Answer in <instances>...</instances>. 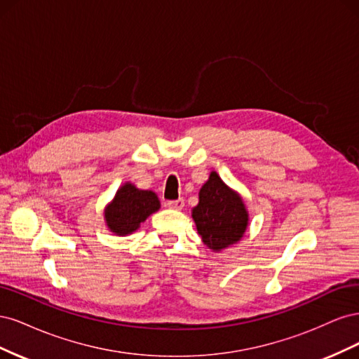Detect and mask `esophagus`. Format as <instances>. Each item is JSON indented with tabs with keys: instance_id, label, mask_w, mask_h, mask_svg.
<instances>
[{
	"instance_id": "34e87169",
	"label": "esophagus",
	"mask_w": 359,
	"mask_h": 359,
	"mask_svg": "<svg viewBox=\"0 0 359 359\" xmlns=\"http://www.w3.org/2000/svg\"><path fill=\"white\" fill-rule=\"evenodd\" d=\"M166 206L170 210H182L184 206V199H177V201H169L166 202Z\"/></svg>"
}]
</instances>
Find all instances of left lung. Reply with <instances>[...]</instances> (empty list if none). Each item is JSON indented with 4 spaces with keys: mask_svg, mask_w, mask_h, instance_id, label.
Masks as SVG:
<instances>
[{
    "mask_svg": "<svg viewBox=\"0 0 359 359\" xmlns=\"http://www.w3.org/2000/svg\"><path fill=\"white\" fill-rule=\"evenodd\" d=\"M191 217L202 243L214 253L240 243L250 222L241 194L227 186L215 170L201 187Z\"/></svg>",
    "mask_w": 359,
    "mask_h": 359,
    "instance_id": "8db88e82",
    "label": "left lung"
}]
</instances>
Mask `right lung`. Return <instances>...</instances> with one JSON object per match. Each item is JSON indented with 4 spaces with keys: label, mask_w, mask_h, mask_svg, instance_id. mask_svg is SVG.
Returning a JSON list of instances; mask_svg holds the SVG:
<instances>
[{
    "label": "right lung",
    "mask_w": 359,
    "mask_h": 359,
    "mask_svg": "<svg viewBox=\"0 0 359 359\" xmlns=\"http://www.w3.org/2000/svg\"><path fill=\"white\" fill-rule=\"evenodd\" d=\"M158 210L160 201L153 190H140L127 181L104 206V223L114 235L127 236L136 232L140 223Z\"/></svg>",
    "instance_id": "obj_1"
}]
</instances>
